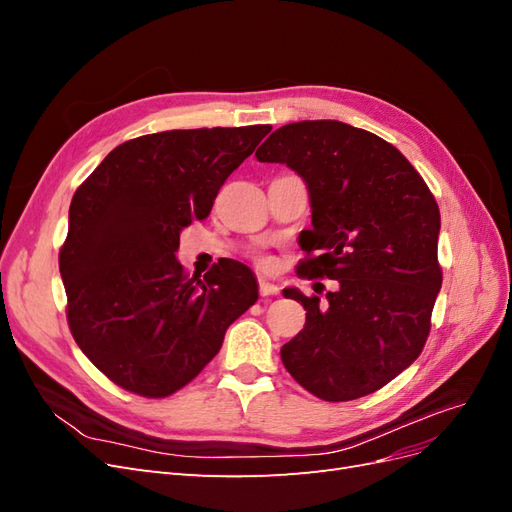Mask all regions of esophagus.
<instances>
[{"instance_id":"1","label":"esophagus","mask_w":512,"mask_h":512,"mask_svg":"<svg viewBox=\"0 0 512 512\" xmlns=\"http://www.w3.org/2000/svg\"><path fill=\"white\" fill-rule=\"evenodd\" d=\"M258 292H260V297H275V294H280V288L267 282L265 277H258Z\"/></svg>"}]
</instances>
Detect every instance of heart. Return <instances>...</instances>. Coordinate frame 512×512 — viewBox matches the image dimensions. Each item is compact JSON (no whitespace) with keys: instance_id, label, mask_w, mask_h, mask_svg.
<instances>
[{"instance_id":"1","label":"heart","mask_w":512,"mask_h":512,"mask_svg":"<svg viewBox=\"0 0 512 512\" xmlns=\"http://www.w3.org/2000/svg\"><path fill=\"white\" fill-rule=\"evenodd\" d=\"M256 262H258L260 267H265V269H271V267L275 265L273 258H271L269 254H258V256H256Z\"/></svg>"}]
</instances>
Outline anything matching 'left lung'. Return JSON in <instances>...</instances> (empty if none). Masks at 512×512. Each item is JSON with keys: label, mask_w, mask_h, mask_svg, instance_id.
<instances>
[{"label": "left lung", "mask_w": 512, "mask_h": 512, "mask_svg": "<svg viewBox=\"0 0 512 512\" xmlns=\"http://www.w3.org/2000/svg\"><path fill=\"white\" fill-rule=\"evenodd\" d=\"M305 179L312 230L301 232L303 280H337L320 301L286 288L305 327L282 363L324 401L382 389L421 354L442 286L440 209L418 170L384 138L342 121H299L256 151Z\"/></svg>", "instance_id": "obj_1"}]
</instances>
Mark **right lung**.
Returning a JSON list of instances; mask_svg holds the SVG:
<instances>
[{"mask_svg": "<svg viewBox=\"0 0 512 512\" xmlns=\"http://www.w3.org/2000/svg\"><path fill=\"white\" fill-rule=\"evenodd\" d=\"M271 126L145 134L115 147L76 188L59 250L74 342L134 395L162 399L192 382L258 299L254 273L222 258L185 273L179 232L205 220L232 170Z\"/></svg>", "mask_w": 512, "mask_h": 512, "instance_id": "add662e5", "label": "right lung"}]
</instances>
